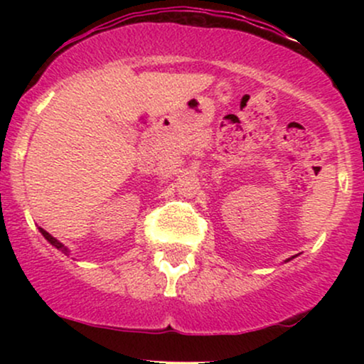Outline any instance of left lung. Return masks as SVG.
I'll list each match as a JSON object with an SVG mask.
<instances>
[{
  "label": "left lung",
  "instance_id": "8db88e82",
  "mask_svg": "<svg viewBox=\"0 0 364 364\" xmlns=\"http://www.w3.org/2000/svg\"><path fill=\"white\" fill-rule=\"evenodd\" d=\"M286 262H289V258H287V260H286Z\"/></svg>",
  "mask_w": 364,
  "mask_h": 364
}]
</instances>
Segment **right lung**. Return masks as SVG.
I'll return each mask as SVG.
<instances>
[{
    "label": "right lung",
    "mask_w": 364,
    "mask_h": 364,
    "mask_svg": "<svg viewBox=\"0 0 364 364\" xmlns=\"http://www.w3.org/2000/svg\"><path fill=\"white\" fill-rule=\"evenodd\" d=\"M39 231H41V235H43V236L46 237V240H48L49 243H51V245L54 246V248H58V250H60V252H63V253H65V255H68V253H70V250L66 248V246L63 245V243H60V241H58L56 237H53L51 235H49L48 231H44L43 228H39Z\"/></svg>",
    "instance_id": "obj_1"
}]
</instances>
